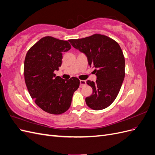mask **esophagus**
<instances>
[{
  "label": "esophagus",
  "instance_id": "1",
  "mask_svg": "<svg viewBox=\"0 0 155 155\" xmlns=\"http://www.w3.org/2000/svg\"><path fill=\"white\" fill-rule=\"evenodd\" d=\"M86 81L85 80H80V87H83L84 85H86Z\"/></svg>",
  "mask_w": 155,
  "mask_h": 155
}]
</instances>
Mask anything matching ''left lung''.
Wrapping results in <instances>:
<instances>
[{"mask_svg":"<svg viewBox=\"0 0 155 155\" xmlns=\"http://www.w3.org/2000/svg\"><path fill=\"white\" fill-rule=\"evenodd\" d=\"M73 47L86 55L97 77L87 83L93 90L85 98L87 105L96 110L110 105L118 96L125 77V58L118 43L104 35L94 34L85 38L70 39Z\"/></svg>","mask_w":155,"mask_h":155,"instance_id":"obj_1","label":"left lung"}]
</instances>
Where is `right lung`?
<instances>
[{"instance_id": "obj_1", "label": "right lung", "mask_w": 155, "mask_h": 155, "mask_svg": "<svg viewBox=\"0 0 155 155\" xmlns=\"http://www.w3.org/2000/svg\"><path fill=\"white\" fill-rule=\"evenodd\" d=\"M70 48L67 41L46 36L31 46L26 55L24 74L28 91L37 105L50 114L66 112L80 84L77 78L63 79L54 74L61 66L63 52Z\"/></svg>"}]
</instances>
